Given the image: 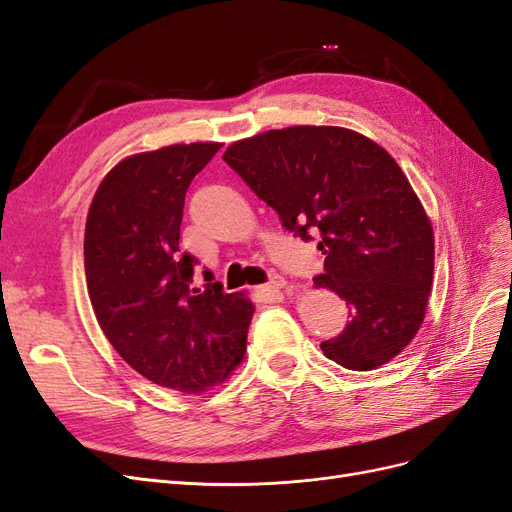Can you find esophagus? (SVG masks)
<instances>
[{"mask_svg": "<svg viewBox=\"0 0 512 512\" xmlns=\"http://www.w3.org/2000/svg\"><path fill=\"white\" fill-rule=\"evenodd\" d=\"M282 288H286V280L282 275H271V280L262 286V290H267V292H280Z\"/></svg>", "mask_w": 512, "mask_h": 512, "instance_id": "34e87169", "label": "esophagus"}]
</instances>
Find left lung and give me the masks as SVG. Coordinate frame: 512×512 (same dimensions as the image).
<instances>
[{
	"label": "left lung",
	"instance_id": "1",
	"mask_svg": "<svg viewBox=\"0 0 512 512\" xmlns=\"http://www.w3.org/2000/svg\"><path fill=\"white\" fill-rule=\"evenodd\" d=\"M224 162L324 256L316 286L350 305L352 320L324 356L369 371L421 329L433 280V230L404 170L367 136L292 126L232 143Z\"/></svg>",
	"mask_w": 512,
	"mask_h": 512
}]
</instances>
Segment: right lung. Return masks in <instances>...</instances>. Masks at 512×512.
<instances>
[{
	"label": "right lung",
	"mask_w": 512,
	"mask_h": 512,
	"mask_svg": "<svg viewBox=\"0 0 512 512\" xmlns=\"http://www.w3.org/2000/svg\"><path fill=\"white\" fill-rule=\"evenodd\" d=\"M220 147L170 145L119 162L85 226L87 290L106 339L138 374L181 393L228 378L254 314L220 282L192 288L198 260L179 250L185 192Z\"/></svg>",
	"instance_id": "1"
}]
</instances>
